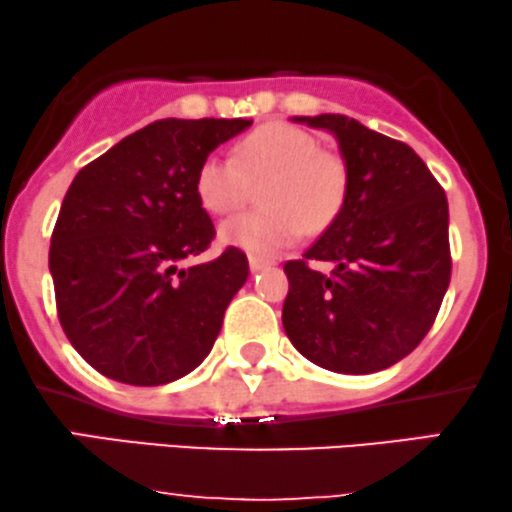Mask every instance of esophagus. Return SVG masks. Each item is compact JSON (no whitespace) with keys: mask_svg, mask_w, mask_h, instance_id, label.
Instances as JSON below:
<instances>
[{"mask_svg":"<svg viewBox=\"0 0 512 512\" xmlns=\"http://www.w3.org/2000/svg\"><path fill=\"white\" fill-rule=\"evenodd\" d=\"M268 265H270V261H265V258H261V256H249V268H251V272H258V270L268 268Z\"/></svg>","mask_w":512,"mask_h":512,"instance_id":"1","label":"esophagus"}]
</instances>
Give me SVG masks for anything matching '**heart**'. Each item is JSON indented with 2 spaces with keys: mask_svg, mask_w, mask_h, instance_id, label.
I'll list each match as a JSON object with an SVG mask.
<instances>
[{
  "mask_svg": "<svg viewBox=\"0 0 512 512\" xmlns=\"http://www.w3.org/2000/svg\"><path fill=\"white\" fill-rule=\"evenodd\" d=\"M263 185L268 207L228 218L221 240L256 254L289 247L303 230L329 228L348 197V164L320 148L317 136L291 124H268L237 145V159L211 152L199 164L195 192L211 214H230Z\"/></svg>",
  "mask_w": 512,
  "mask_h": 512,
  "instance_id": "obj_1",
  "label": "heart"
}]
</instances>
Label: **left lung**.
<instances>
[{
    "label": "left lung",
    "instance_id": "1",
    "mask_svg": "<svg viewBox=\"0 0 512 512\" xmlns=\"http://www.w3.org/2000/svg\"><path fill=\"white\" fill-rule=\"evenodd\" d=\"M294 122L336 136L350 185L343 211L320 240L303 258L284 263V331L317 367L374 374L423 341L447 294V195L407 143L357 119L317 115ZM315 260L332 270L313 269Z\"/></svg>",
    "mask_w": 512,
    "mask_h": 512
}]
</instances>
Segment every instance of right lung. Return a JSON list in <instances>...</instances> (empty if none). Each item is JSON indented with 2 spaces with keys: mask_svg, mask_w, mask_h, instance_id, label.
I'll use <instances>...</instances> for the list:
<instances>
[{
  "mask_svg": "<svg viewBox=\"0 0 512 512\" xmlns=\"http://www.w3.org/2000/svg\"><path fill=\"white\" fill-rule=\"evenodd\" d=\"M251 119H157L79 171L51 235L61 327L96 371L164 386L202 364L249 277L244 251L199 256L216 230L195 192L202 159Z\"/></svg>",
  "mask_w": 512,
  "mask_h": 512,
  "instance_id": "1",
  "label": "right lung"
}]
</instances>
